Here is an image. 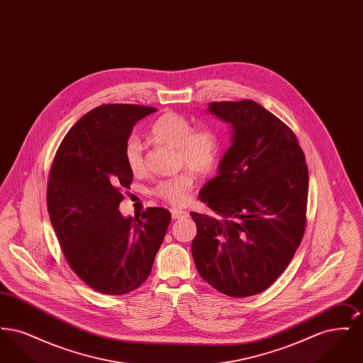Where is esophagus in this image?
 <instances>
[{
    "mask_svg": "<svg viewBox=\"0 0 363 363\" xmlns=\"http://www.w3.org/2000/svg\"><path fill=\"white\" fill-rule=\"evenodd\" d=\"M172 216H173L174 219H181V218L188 216V212H186V211H184V209L173 208V209H172Z\"/></svg>",
    "mask_w": 363,
    "mask_h": 363,
    "instance_id": "34e87169",
    "label": "esophagus"
}]
</instances>
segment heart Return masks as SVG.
Returning <instances> with one entry per match:
<instances>
[{
    "label": "heart",
    "instance_id": "heart-1",
    "mask_svg": "<svg viewBox=\"0 0 363 363\" xmlns=\"http://www.w3.org/2000/svg\"><path fill=\"white\" fill-rule=\"evenodd\" d=\"M150 136L159 143L177 148L178 163L186 164L199 173L211 172L220 156V138L213 129L208 126L193 129L188 118L175 113L159 117L150 129ZM123 154L132 173L144 172L143 145L138 138H129ZM193 185V175L189 172H182L159 182L155 193L157 197L173 206H182L189 200Z\"/></svg>",
    "mask_w": 363,
    "mask_h": 363
}]
</instances>
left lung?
Wrapping results in <instances>:
<instances>
[{
	"mask_svg": "<svg viewBox=\"0 0 363 363\" xmlns=\"http://www.w3.org/2000/svg\"><path fill=\"white\" fill-rule=\"evenodd\" d=\"M233 128L218 175L199 197L215 216L190 212L196 268L215 290L243 298L283 274L306 227L309 172L293 130L255 101L211 102Z\"/></svg>",
	"mask_w": 363,
	"mask_h": 363,
	"instance_id": "1",
	"label": "left lung"
}]
</instances>
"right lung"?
<instances>
[{
	"instance_id": "add662e5",
	"label": "right lung",
	"mask_w": 363,
	"mask_h": 363,
	"mask_svg": "<svg viewBox=\"0 0 363 363\" xmlns=\"http://www.w3.org/2000/svg\"><path fill=\"white\" fill-rule=\"evenodd\" d=\"M156 111L138 104H102L76 122L52 160L48 209L74 274L98 293L123 295L150 277L172 215L147 208L140 219L118 211L133 173L125 145L136 122Z\"/></svg>"
}]
</instances>
